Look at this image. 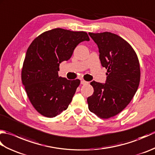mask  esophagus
<instances>
[{
  "instance_id": "obj_1",
  "label": "esophagus",
  "mask_w": 155,
  "mask_h": 155,
  "mask_svg": "<svg viewBox=\"0 0 155 155\" xmlns=\"http://www.w3.org/2000/svg\"><path fill=\"white\" fill-rule=\"evenodd\" d=\"M81 83L82 84H88V82H87V81H85L84 80H83V79H82V80L81 81Z\"/></svg>"
}]
</instances>
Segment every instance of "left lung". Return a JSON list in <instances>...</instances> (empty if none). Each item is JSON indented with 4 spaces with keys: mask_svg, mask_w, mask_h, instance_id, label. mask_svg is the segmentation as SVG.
Listing matches in <instances>:
<instances>
[{
    "mask_svg": "<svg viewBox=\"0 0 155 155\" xmlns=\"http://www.w3.org/2000/svg\"><path fill=\"white\" fill-rule=\"evenodd\" d=\"M98 46L101 64L107 69L105 83L92 81L88 109L101 118L117 115L130 103L139 87L140 64L132 47L111 32L88 33Z\"/></svg>",
    "mask_w": 155,
    "mask_h": 155,
    "instance_id": "left-lung-1",
    "label": "left lung"
}]
</instances>
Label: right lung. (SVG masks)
<instances>
[{
  "label": "right lung",
  "instance_id": "right-lung-1",
  "mask_svg": "<svg viewBox=\"0 0 155 155\" xmlns=\"http://www.w3.org/2000/svg\"><path fill=\"white\" fill-rule=\"evenodd\" d=\"M89 41L86 32L58 28L42 33L29 46L22 82L32 106L42 115L52 118L67 109L81 81L59 77V65L71 58L78 44Z\"/></svg>",
  "mask_w": 155,
  "mask_h": 155
}]
</instances>
